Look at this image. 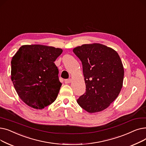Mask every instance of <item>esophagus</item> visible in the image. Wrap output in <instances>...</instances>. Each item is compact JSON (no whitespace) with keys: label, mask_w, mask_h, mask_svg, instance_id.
Segmentation results:
<instances>
[{"label":"esophagus","mask_w":146,"mask_h":146,"mask_svg":"<svg viewBox=\"0 0 146 146\" xmlns=\"http://www.w3.org/2000/svg\"><path fill=\"white\" fill-rule=\"evenodd\" d=\"M71 79H66L65 80H64V82H65V83H70L71 82Z\"/></svg>","instance_id":"1"}]
</instances>
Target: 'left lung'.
I'll return each instance as SVG.
<instances>
[{
    "instance_id": "1",
    "label": "left lung",
    "mask_w": 146,
    "mask_h": 146,
    "mask_svg": "<svg viewBox=\"0 0 146 146\" xmlns=\"http://www.w3.org/2000/svg\"><path fill=\"white\" fill-rule=\"evenodd\" d=\"M82 61L86 91L77 100L90 113L100 112L118 96L124 71L117 51L101 44H84L73 49Z\"/></svg>"
}]
</instances>
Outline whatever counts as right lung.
<instances>
[{
    "label": "right lung",
    "mask_w": 146,
    "mask_h": 146,
    "mask_svg": "<svg viewBox=\"0 0 146 146\" xmlns=\"http://www.w3.org/2000/svg\"><path fill=\"white\" fill-rule=\"evenodd\" d=\"M61 48L42 45H25L11 60V79L22 101L41 110L54 102L61 83L54 63Z\"/></svg>",
    "instance_id": "add662e5"
}]
</instances>
